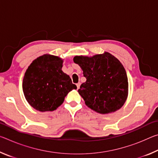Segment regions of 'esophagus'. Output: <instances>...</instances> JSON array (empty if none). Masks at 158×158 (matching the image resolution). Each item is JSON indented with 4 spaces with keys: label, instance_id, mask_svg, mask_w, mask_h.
I'll return each instance as SVG.
<instances>
[{
    "label": "esophagus",
    "instance_id": "obj_1",
    "mask_svg": "<svg viewBox=\"0 0 158 158\" xmlns=\"http://www.w3.org/2000/svg\"><path fill=\"white\" fill-rule=\"evenodd\" d=\"M76 85H77V89H79V87H80V85H81V83H80V82H79V83H77V84Z\"/></svg>",
    "mask_w": 158,
    "mask_h": 158
}]
</instances>
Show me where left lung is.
<instances>
[{
    "mask_svg": "<svg viewBox=\"0 0 158 158\" xmlns=\"http://www.w3.org/2000/svg\"><path fill=\"white\" fill-rule=\"evenodd\" d=\"M73 60L86 79L78 92L89 108L106 114L123 106L128 95L127 77L116 57L105 52L92 57L76 56Z\"/></svg>",
    "mask_w": 158,
    "mask_h": 158,
    "instance_id": "obj_1",
    "label": "left lung"
}]
</instances>
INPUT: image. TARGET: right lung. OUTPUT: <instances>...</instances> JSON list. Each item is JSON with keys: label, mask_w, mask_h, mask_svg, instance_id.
Listing matches in <instances>:
<instances>
[{"label": "right lung", "mask_w": 158, "mask_h": 158, "mask_svg": "<svg viewBox=\"0 0 158 158\" xmlns=\"http://www.w3.org/2000/svg\"><path fill=\"white\" fill-rule=\"evenodd\" d=\"M63 62L59 57L44 54L35 59L26 69L22 84L23 94L36 110H56L68 93L77 89L70 77L62 71Z\"/></svg>", "instance_id": "1"}]
</instances>
